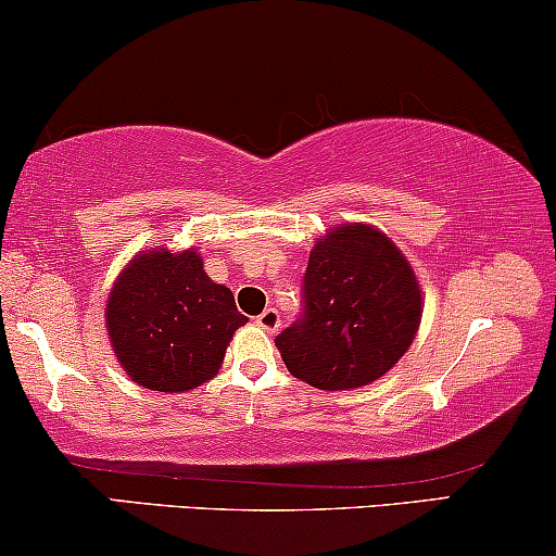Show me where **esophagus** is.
I'll return each mask as SVG.
<instances>
[{"instance_id": "obj_1", "label": "esophagus", "mask_w": 556, "mask_h": 556, "mask_svg": "<svg viewBox=\"0 0 556 556\" xmlns=\"http://www.w3.org/2000/svg\"><path fill=\"white\" fill-rule=\"evenodd\" d=\"M257 327H263L265 332H276L280 327V314L278 309H265L263 314L257 317Z\"/></svg>"}]
</instances>
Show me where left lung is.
<instances>
[{
	"label": "left lung",
	"mask_w": 556,
	"mask_h": 556,
	"mask_svg": "<svg viewBox=\"0 0 556 556\" xmlns=\"http://www.w3.org/2000/svg\"><path fill=\"white\" fill-rule=\"evenodd\" d=\"M420 314V286L402 252L371 226L345 224L312 250L301 314L276 345L312 387H366L407 353Z\"/></svg>",
	"instance_id": "1"
}]
</instances>
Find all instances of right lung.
Masks as SVG:
<instances>
[{"label":"right lung","instance_id":"obj_1","mask_svg":"<svg viewBox=\"0 0 556 556\" xmlns=\"http://www.w3.org/2000/svg\"><path fill=\"white\" fill-rule=\"evenodd\" d=\"M244 321L231 291L205 276L193 250L139 255L108 299L113 351L152 392H188L216 376Z\"/></svg>","mask_w":556,"mask_h":556}]
</instances>
